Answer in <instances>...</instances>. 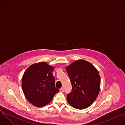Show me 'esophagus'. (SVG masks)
I'll return each instance as SVG.
<instances>
[{"mask_svg": "<svg viewBox=\"0 0 125 125\" xmlns=\"http://www.w3.org/2000/svg\"><path fill=\"white\" fill-rule=\"evenodd\" d=\"M64 91V89L63 87H62L60 89V92H63Z\"/></svg>", "mask_w": 125, "mask_h": 125, "instance_id": "34e87169", "label": "esophagus"}]
</instances>
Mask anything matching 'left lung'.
Masks as SVG:
<instances>
[{
  "mask_svg": "<svg viewBox=\"0 0 125 125\" xmlns=\"http://www.w3.org/2000/svg\"><path fill=\"white\" fill-rule=\"evenodd\" d=\"M72 83L67 101L73 108L83 109L89 107L98 96L101 78L97 69L90 62L78 60L66 67Z\"/></svg>",
  "mask_w": 125,
  "mask_h": 125,
  "instance_id": "obj_1",
  "label": "left lung"
}]
</instances>
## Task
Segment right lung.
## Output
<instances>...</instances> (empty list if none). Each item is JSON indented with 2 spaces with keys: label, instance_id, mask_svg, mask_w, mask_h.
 Wrapping results in <instances>:
<instances>
[{
  "label": "right lung",
  "instance_id": "right-lung-1",
  "mask_svg": "<svg viewBox=\"0 0 125 125\" xmlns=\"http://www.w3.org/2000/svg\"><path fill=\"white\" fill-rule=\"evenodd\" d=\"M54 67L41 62L29 66L21 79V86L27 100L37 107L49 104L54 95L59 91L55 86L52 74Z\"/></svg>",
  "mask_w": 125,
  "mask_h": 125
}]
</instances>
